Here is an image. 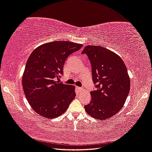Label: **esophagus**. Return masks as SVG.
Returning a JSON list of instances; mask_svg holds the SVG:
<instances>
[{"mask_svg":"<svg viewBox=\"0 0 152 152\" xmlns=\"http://www.w3.org/2000/svg\"><path fill=\"white\" fill-rule=\"evenodd\" d=\"M76 88H77V90H78V92H81V91L83 90V88H82V87H78V86H76Z\"/></svg>","mask_w":152,"mask_h":152,"instance_id":"34e87169","label":"esophagus"}]
</instances>
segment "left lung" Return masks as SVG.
Returning <instances> with one entry per match:
<instances>
[{
    "instance_id": "1",
    "label": "left lung",
    "mask_w": 152,
    "mask_h": 152,
    "mask_svg": "<svg viewBox=\"0 0 152 152\" xmlns=\"http://www.w3.org/2000/svg\"><path fill=\"white\" fill-rule=\"evenodd\" d=\"M82 53L90 60L97 88L91 91V101L85 111L94 118H109L124 106L129 93L131 81L126 65L119 55L101 46H86Z\"/></svg>"
}]
</instances>
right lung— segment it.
<instances>
[{"instance_id":"right-lung-1","label":"right lung","mask_w":152,"mask_h":152,"mask_svg":"<svg viewBox=\"0 0 152 152\" xmlns=\"http://www.w3.org/2000/svg\"><path fill=\"white\" fill-rule=\"evenodd\" d=\"M82 47V44L69 41H53L36 48L30 55L22 86L29 104L37 114L55 118L64 114L75 98V86L59 83L55 79L63 74L67 57Z\"/></svg>"}]
</instances>
